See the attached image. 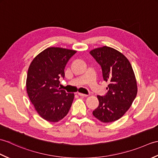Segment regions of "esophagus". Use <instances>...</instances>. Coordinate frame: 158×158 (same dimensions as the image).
Instances as JSON below:
<instances>
[{"label":"esophagus","instance_id":"1","mask_svg":"<svg viewBox=\"0 0 158 158\" xmlns=\"http://www.w3.org/2000/svg\"><path fill=\"white\" fill-rule=\"evenodd\" d=\"M77 95L81 96V97H83V98H84V97H87L88 96V95L86 94H81V93H77Z\"/></svg>","mask_w":158,"mask_h":158}]
</instances>
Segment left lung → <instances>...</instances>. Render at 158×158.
Wrapping results in <instances>:
<instances>
[{
    "label": "left lung",
    "mask_w": 158,
    "mask_h": 158,
    "mask_svg": "<svg viewBox=\"0 0 158 158\" xmlns=\"http://www.w3.org/2000/svg\"><path fill=\"white\" fill-rule=\"evenodd\" d=\"M89 53L101 67L104 81L109 83L106 94L97 96L99 105L92 114L102 122H115L129 109L137 94L132 67L122 53L109 47L94 49Z\"/></svg>",
    "instance_id": "8db88e82"
}]
</instances>
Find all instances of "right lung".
Here are the masks:
<instances>
[{
    "label": "right lung",
    "mask_w": 158,
    "mask_h": 158,
    "mask_svg": "<svg viewBox=\"0 0 158 158\" xmlns=\"http://www.w3.org/2000/svg\"><path fill=\"white\" fill-rule=\"evenodd\" d=\"M77 52L49 48L32 60L26 79V90L35 110L42 118L58 122L68 114L74 94L61 89L60 78H64V68Z\"/></svg>",
    "instance_id": "add662e5"
}]
</instances>
